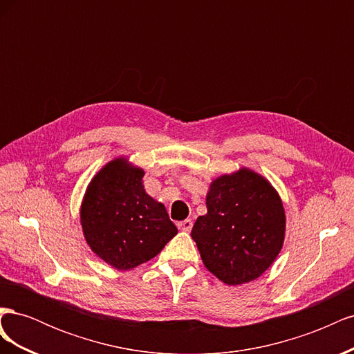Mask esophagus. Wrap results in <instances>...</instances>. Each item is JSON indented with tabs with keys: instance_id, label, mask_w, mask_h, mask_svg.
Here are the masks:
<instances>
[{
	"instance_id": "34e87169",
	"label": "esophagus",
	"mask_w": 354,
	"mask_h": 354,
	"mask_svg": "<svg viewBox=\"0 0 354 354\" xmlns=\"http://www.w3.org/2000/svg\"><path fill=\"white\" fill-rule=\"evenodd\" d=\"M192 226H194V221H192L190 218H186V220L178 223V229L183 230V232H190Z\"/></svg>"
}]
</instances>
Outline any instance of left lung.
Here are the masks:
<instances>
[{
    "instance_id": "left-lung-1",
    "label": "left lung",
    "mask_w": 354,
    "mask_h": 354,
    "mask_svg": "<svg viewBox=\"0 0 354 354\" xmlns=\"http://www.w3.org/2000/svg\"><path fill=\"white\" fill-rule=\"evenodd\" d=\"M205 216L192 229L207 269L227 285L257 279L281 252L285 211L261 176L241 169L214 180Z\"/></svg>"
}]
</instances>
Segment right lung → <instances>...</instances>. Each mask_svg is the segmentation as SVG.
<instances>
[{"mask_svg": "<svg viewBox=\"0 0 354 354\" xmlns=\"http://www.w3.org/2000/svg\"><path fill=\"white\" fill-rule=\"evenodd\" d=\"M143 176V169L115 159L91 180L81 207L90 248L120 270L153 259L177 234L165 207L145 192Z\"/></svg>", "mask_w": 354, "mask_h": 354, "instance_id": "obj_1", "label": "right lung"}]
</instances>
